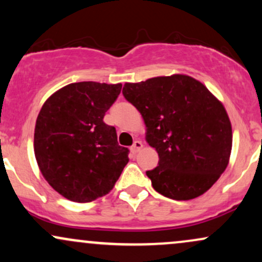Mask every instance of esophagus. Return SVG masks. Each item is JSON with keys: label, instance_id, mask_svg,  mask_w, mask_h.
Here are the masks:
<instances>
[{"label": "esophagus", "instance_id": "1", "mask_svg": "<svg viewBox=\"0 0 262 262\" xmlns=\"http://www.w3.org/2000/svg\"><path fill=\"white\" fill-rule=\"evenodd\" d=\"M141 148H143V143H141L140 140H135L133 145H132L130 150H132V151H133L134 154H135V152H138V151H139V150H140Z\"/></svg>", "mask_w": 262, "mask_h": 262}]
</instances>
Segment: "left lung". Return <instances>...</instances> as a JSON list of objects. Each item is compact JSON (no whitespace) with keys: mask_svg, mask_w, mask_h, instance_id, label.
<instances>
[{"mask_svg":"<svg viewBox=\"0 0 262 262\" xmlns=\"http://www.w3.org/2000/svg\"><path fill=\"white\" fill-rule=\"evenodd\" d=\"M122 92L143 116L146 141L159 154L158 166L146 171L155 191L176 201L208 191L227 169L231 151L223 104L186 75L125 83Z\"/></svg>","mask_w":262,"mask_h":262,"instance_id":"obj_1","label":"left lung"}]
</instances>
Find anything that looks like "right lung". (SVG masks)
I'll return each mask as SVG.
<instances>
[{
  "label": "right lung",
  "instance_id": "1",
  "mask_svg": "<svg viewBox=\"0 0 262 262\" xmlns=\"http://www.w3.org/2000/svg\"><path fill=\"white\" fill-rule=\"evenodd\" d=\"M122 85L83 81L62 87L38 114L34 154L52 187L74 202H91L113 188L128 164L116 128L103 122Z\"/></svg>",
  "mask_w": 262,
  "mask_h": 262
}]
</instances>
